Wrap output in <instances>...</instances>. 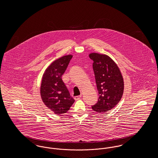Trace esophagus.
<instances>
[{"mask_svg": "<svg viewBox=\"0 0 158 158\" xmlns=\"http://www.w3.org/2000/svg\"><path fill=\"white\" fill-rule=\"evenodd\" d=\"M82 97V95H79V96H76L75 97V100H79V99H80Z\"/></svg>", "mask_w": 158, "mask_h": 158, "instance_id": "34e87169", "label": "esophagus"}]
</instances>
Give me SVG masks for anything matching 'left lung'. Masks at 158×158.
<instances>
[{
	"instance_id": "8db88e82",
	"label": "left lung",
	"mask_w": 158,
	"mask_h": 158,
	"mask_svg": "<svg viewBox=\"0 0 158 158\" xmlns=\"http://www.w3.org/2000/svg\"><path fill=\"white\" fill-rule=\"evenodd\" d=\"M98 91V102L92 106L94 111L104 113L113 108L120 101L124 81L120 70L109 56L98 53L89 54Z\"/></svg>"
}]
</instances>
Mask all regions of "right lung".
<instances>
[{
    "instance_id": "add662e5",
    "label": "right lung",
    "mask_w": 158,
    "mask_h": 158,
    "mask_svg": "<svg viewBox=\"0 0 158 158\" xmlns=\"http://www.w3.org/2000/svg\"><path fill=\"white\" fill-rule=\"evenodd\" d=\"M72 58V55H68L55 60L46 69L42 79V100L56 114L66 113L75 102L61 79Z\"/></svg>"
}]
</instances>
